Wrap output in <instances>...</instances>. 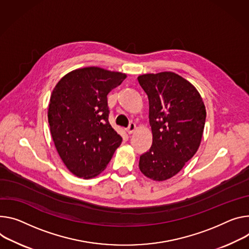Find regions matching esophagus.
Returning a JSON list of instances; mask_svg holds the SVG:
<instances>
[{"label":"esophagus","mask_w":249,"mask_h":249,"mask_svg":"<svg viewBox=\"0 0 249 249\" xmlns=\"http://www.w3.org/2000/svg\"><path fill=\"white\" fill-rule=\"evenodd\" d=\"M135 130H136V125H135L134 123H130L129 126H128V128H126V132H127L128 134H132Z\"/></svg>","instance_id":"34e87169"}]
</instances>
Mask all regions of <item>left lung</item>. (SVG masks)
I'll return each mask as SVG.
<instances>
[{
  "label": "left lung",
  "mask_w": 249,
  "mask_h": 249,
  "mask_svg": "<svg viewBox=\"0 0 249 249\" xmlns=\"http://www.w3.org/2000/svg\"><path fill=\"white\" fill-rule=\"evenodd\" d=\"M138 81L149 99L153 134L140 156V171L154 180L177 175L196 153L206 122V107L196 87L174 72L148 73Z\"/></svg>",
  "instance_id": "obj_1"
}]
</instances>
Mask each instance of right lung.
<instances>
[{"label":"right lung","instance_id":"1","mask_svg":"<svg viewBox=\"0 0 249 249\" xmlns=\"http://www.w3.org/2000/svg\"><path fill=\"white\" fill-rule=\"evenodd\" d=\"M125 78V73L84 67L64 75L53 90L48 112L52 137L76 177L99 175L122 142L108 121L107 95Z\"/></svg>","mask_w":249,"mask_h":249}]
</instances>
